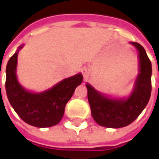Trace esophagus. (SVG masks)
<instances>
[{"label":"esophagus","instance_id":"1","mask_svg":"<svg viewBox=\"0 0 159 159\" xmlns=\"http://www.w3.org/2000/svg\"><path fill=\"white\" fill-rule=\"evenodd\" d=\"M83 76H87V75H88V71H87V69L86 68H83Z\"/></svg>","mask_w":159,"mask_h":159}]
</instances>
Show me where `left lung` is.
Masks as SVG:
<instances>
[{"instance_id":"left-lung-1","label":"left lung","mask_w":159,"mask_h":159,"mask_svg":"<svg viewBox=\"0 0 159 159\" xmlns=\"http://www.w3.org/2000/svg\"><path fill=\"white\" fill-rule=\"evenodd\" d=\"M130 43L139 52L140 73L129 96L126 99L108 98L87 83L91 114L100 126L114 129L128 126L139 117L150 100L152 63L142 46L137 42Z\"/></svg>"}]
</instances>
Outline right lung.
Instances as JSON below:
<instances>
[{"label": "right lung", "mask_w": 159, "mask_h": 159, "mask_svg": "<svg viewBox=\"0 0 159 159\" xmlns=\"http://www.w3.org/2000/svg\"><path fill=\"white\" fill-rule=\"evenodd\" d=\"M10 58L6 69V92L12 108L19 117L31 126L48 128L62 119L67 102L83 82L79 73L66 78L52 89L42 93H31L23 88L17 80L16 68L18 52Z\"/></svg>", "instance_id": "right-lung-1"}]
</instances>
